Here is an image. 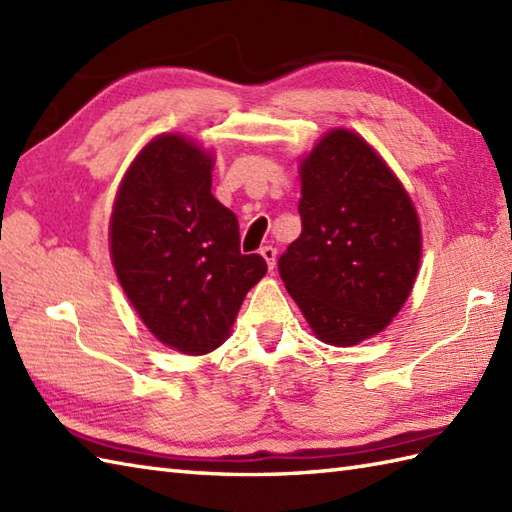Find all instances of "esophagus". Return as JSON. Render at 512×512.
I'll return each mask as SVG.
<instances>
[{
	"mask_svg": "<svg viewBox=\"0 0 512 512\" xmlns=\"http://www.w3.org/2000/svg\"><path fill=\"white\" fill-rule=\"evenodd\" d=\"M259 255H262V257L266 259V264H268V268H270V270L275 268V262H277V250H275L273 246H264L262 250H259Z\"/></svg>",
	"mask_w": 512,
	"mask_h": 512,
	"instance_id": "esophagus-1",
	"label": "esophagus"
}]
</instances>
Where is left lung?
Listing matches in <instances>:
<instances>
[{
	"label": "left lung",
	"mask_w": 512,
	"mask_h": 512,
	"mask_svg": "<svg viewBox=\"0 0 512 512\" xmlns=\"http://www.w3.org/2000/svg\"><path fill=\"white\" fill-rule=\"evenodd\" d=\"M301 235L279 275L319 341L352 347L405 306L422 259L420 217L405 184L367 140L325 132L299 160Z\"/></svg>",
	"instance_id": "1"
}]
</instances>
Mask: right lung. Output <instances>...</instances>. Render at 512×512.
Wrapping results in <instances>:
<instances>
[{
	"instance_id": "1",
	"label": "right lung",
	"mask_w": 512,
	"mask_h": 512,
	"mask_svg": "<svg viewBox=\"0 0 512 512\" xmlns=\"http://www.w3.org/2000/svg\"><path fill=\"white\" fill-rule=\"evenodd\" d=\"M215 154L184 134H158L118 184L110 257L121 288L156 339L202 356L233 332L246 292L266 275L239 253V226L211 193Z\"/></svg>"
}]
</instances>
